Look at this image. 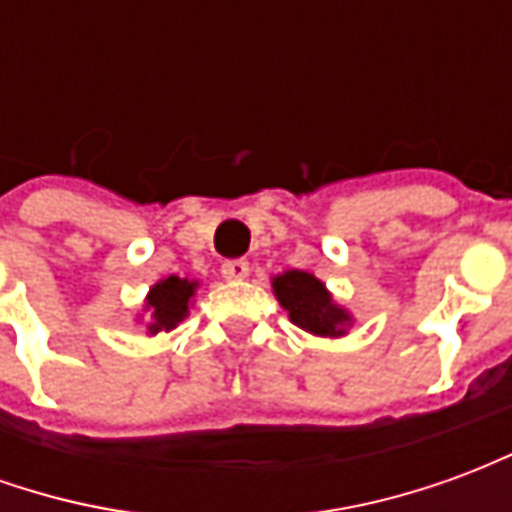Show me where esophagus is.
Returning <instances> with one entry per match:
<instances>
[{
	"mask_svg": "<svg viewBox=\"0 0 512 512\" xmlns=\"http://www.w3.org/2000/svg\"><path fill=\"white\" fill-rule=\"evenodd\" d=\"M222 277L230 279V282L246 279L249 277V263L246 260H227V263H222Z\"/></svg>",
	"mask_w": 512,
	"mask_h": 512,
	"instance_id": "34e87169",
	"label": "esophagus"
}]
</instances>
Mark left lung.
<instances>
[{
  "label": "left lung",
  "instance_id": "obj_1",
  "mask_svg": "<svg viewBox=\"0 0 512 512\" xmlns=\"http://www.w3.org/2000/svg\"><path fill=\"white\" fill-rule=\"evenodd\" d=\"M274 293L279 304L288 310V318L299 329L318 337H343L351 326V312L334 304L332 293L326 290L321 279L312 277L310 271L290 268L285 274L274 277Z\"/></svg>",
  "mask_w": 512,
  "mask_h": 512
}]
</instances>
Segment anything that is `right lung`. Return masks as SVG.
Instances as JSON below:
<instances>
[{
    "label": "right lung",
    "instance_id": "1",
    "mask_svg": "<svg viewBox=\"0 0 512 512\" xmlns=\"http://www.w3.org/2000/svg\"><path fill=\"white\" fill-rule=\"evenodd\" d=\"M197 285H200V282H194V279H158L145 299L147 321H150L147 323V332H172V329L189 315V304L191 299H194Z\"/></svg>",
    "mask_w": 512,
    "mask_h": 512
}]
</instances>
